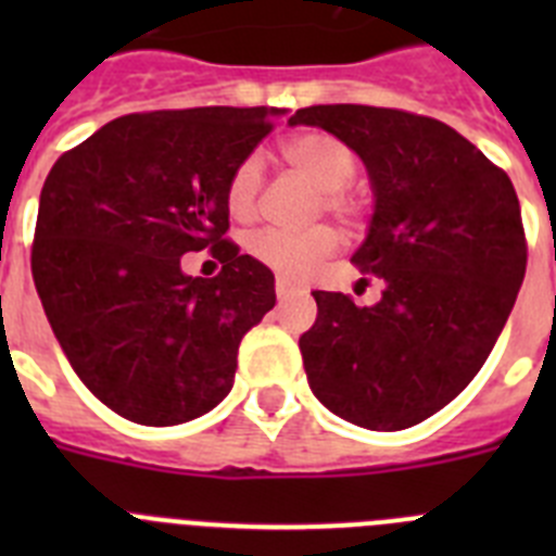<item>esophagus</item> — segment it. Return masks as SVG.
I'll return each mask as SVG.
<instances>
[{
    "mask_svg": "<svg viewBox=\"0 0 556 556\" xmlns=\"http://www.w3.org/2000/svg\"><path fill=\"white\" fill-rule=\"evenodd\" d=\"M275 292H278V298H289V294H294L298 292V287H294L292 281H289V278H278V283H275Z\"/></svg>",
    "mask_w": 556,
    "mask_h": 556,
    "instance_id": "1",
    "label": "esophagus"
}]
</instances>
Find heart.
Listing matches in <instances>:
<instances>
[{"mask_svg":"<svg viewBox=\"0 0 556 556\" xmlns=\"http://www.w3.org/2000/svg\"><path fill=\"white\" fill-rule=\"evenodd\" d=\"M281 155L289 166L301 172L320 189V203L328 214L342 219L356 217L358 203L348 194V184L356 175V159L351 147L320 130L294 132L281 141ZM262 191V161L250 155L230 172L225 203L236 219H248ZM337 248V233L326 225L308 230H258L248 239V253L273 273L289 281H303L317 262Z\"/></svg>","mask_w":556,"mask_h":556,"instance_id":"b5f03b06","label":"heart"}]
</instances>
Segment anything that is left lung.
<instances>
[{
	"label": "left lung",
	"mask_w": 556,
	"mask_h": 556,
	"mask_svg": "<svg viewBox=\"0 0 556 556\" xmlns=\"http://www.w3.org/2000/svg\"><path fill=\"white\" fill-rule=\"evenodd\" d=\"M289 125L320 127L362 159L372 217L351 262L384 283L372 306L312 292L308 387L348 424L409 429L473 381L513 312L527 273L513 180L445 122L395 108L312 105Z\"/></svg>",
	"instance_id": "left-lung-1"
}]
</instances>
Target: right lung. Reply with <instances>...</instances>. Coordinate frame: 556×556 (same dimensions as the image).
Returning a JSON list of instances; mask_svg holds the SVG:
<instances>
[{
  "label": "right lung",
  "mask_w": 556,
  "mask_h": 556,
  "mask_svg": "<svg viewBox=\"0 0 556 556\" xmlns=\"http://www.w3.org/2000/svg\"><path fill=\"white\" fill-rule=\"evenodd\" d=\"M283 108L130 113L55 161L38 203L33 281L83 384L141 426L205 415L233 387L275 275L223 239L230 172ZM211 247L217 279L182 273Z\"/></svg>",
  "instance_id": "right-lung-1"
}]
</instances>
